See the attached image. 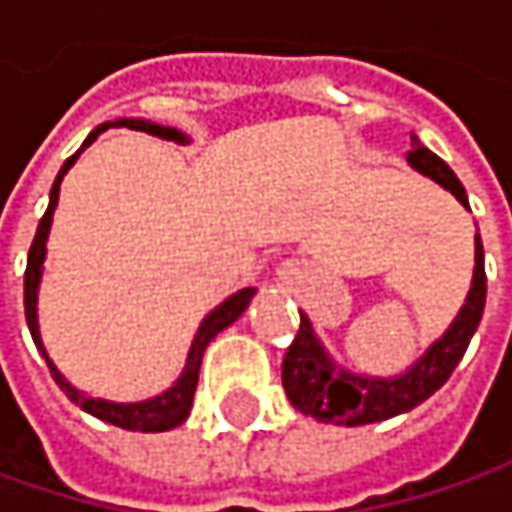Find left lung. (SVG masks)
Returning a JSON list of instances; mask_svg holds the SVG:
<instances>
[{"label":"left lung","mask_w":512,"mask_h":512,"mask_svg":"<svg viewBox=\"0 0 512 512\" xmlns=\"http://www.w3.org/2000/svg\"><path fill=\"white\" fill-rule=\"evenodd\" d=\"M407 162L419 173L430 176L433 182H439L444 190H450L464 207H470L459 176L447 168L433 150L424 148L416 136H410ZM484 299H487L484 247L482 236H476L473 287L467 293L462 313L456 316V322L450 325L442 339L433 344L404 376H396V379H370V376L336 370V364L327 359L325 347L313 336L310 319L302 313L299 333L287 347L285 362H282V384H285L287 399L299 413L313 416L316 422L344 424V427L384 422L390 416L413 410L416 404L430 399L450 379L456 364L462 362L464 350L482 322Z\"/></svg>","instance_id":"1"}]
</instances>
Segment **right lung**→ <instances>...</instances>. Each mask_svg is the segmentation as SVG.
I'll use <instances>...</instances> for the list:
<instances>
[{"instance_id":"right-lung-1","label":"right lung","mask_w":512,"mask_h":512,"mask_svg":"<svg viewBox=\"0 0 512 512\" xmlns=\"http://www.w3.org/2000/svg\"><path fill=\"white\" fill-rule=\"evenodd\" d=\"M119 125H128L130 130H142V133L159 136V139H168V142H185V136H182L179 130L162 128V125L142 122V119H122ZM108 128L110 125H99V128L93 130L88 139H85L82 150L88 148L90 142H96V136ZM82 150H79V153H82ZM79 153H73L68 162H65V168L59 170L56 182H53V187H50V205L48 210H45V216L39 219L36 236H33V245H30L28 267H25V319H28L30 336H33V344L39 347V353L45 356V362H48L50 373H53L56 384L65 390V396H68L70 402L76 404V407H82L85 413L96 416V419H102V422L116 424V427H122V430H142V433H162V430H173L176 424L185 422L187 413H190L193 393H196V384H199V367H202L205 347L210 344V339H213L219 330H225L227 325H233V322L245 313V307L250 305V299H253V293H256V290H253V287H245V290L233 293L227 302H222V305L216 307V310L207 316L205 322H202V327H199V333H196L193 344H190V353H187V364H185L182 379L173 384L168 393H162V396H156V399H148V402H139V404H113V402H102V399H93V396H85V393H79L76 387H70V384L65 382V376L53 367V362L48 359V353H45V347H42V339H39V325H36V290H39V279H42L45 242H48L53 207H56V202H59V182H62V176L68 173L70 165L76 162V156H79Z\"/></svg>"}]
</instances>
